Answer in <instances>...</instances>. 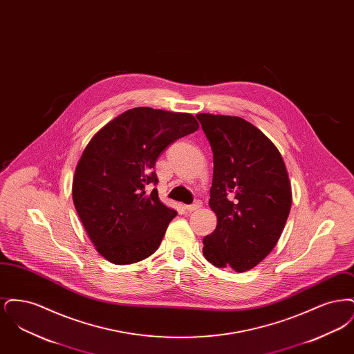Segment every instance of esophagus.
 <instances>
[{"mask_svg": "<svg viewBox=\"0 0 354 354\" xmlns=\"http://www.w3.org/2000/svg\"><path fill=\"white\" fill-rule=\"evenodd\" d=\"M203 203L201 201H195V202L192 203V204H188V205H185V208L188 211V212H192V211H196V209H199L201 207H202Z\"/></svg>", "mask_w": 354, "mask_h": 354, "instance_id": "obj_1", "label": "esophagus"}]
</instances>
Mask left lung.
<instances>
[{
    "instance_id": "8db88e82",
    "label": "left lung",
    "mask_w": 354,
    "mask_h": 354,
    "mask_svg": "<svg viewBox=\"0 0 354 354\" xmlns=\"http://www.w3.org/2000/svg\"><path fill=\"white\" fill-rule=\"evenodd\" d=\"M214 152L209 207L218 225L203 239L204 257L218 268L252 270L277 244L292 204L277 147L239 117L198 114Z\"/></svg>"
}]
</instances>
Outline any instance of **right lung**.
Segmentation results:
<instances>
[{"label":"right lung","mask_w":354,"mask_h":354,"mask_svg":"<svg viewBox=\"0 0 354 354\" xmlns=\"http://www.w3.org/2000/svg\"><path fill=\"white\" fill-rule=\"evenodd\" d=\"M199 129L194 115L135 107L91 138L77 165L73 202L97 251L113 264H133L155 252L176 216L159 201L158 156Z\"/></svg>","instance_id":"obj_1"}]
</instances>
